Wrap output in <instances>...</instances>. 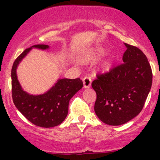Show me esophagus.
<instances>
[{
    "label": "esophagus",
    "instance_id": "obj_1",
    "mask_svg": "<svg viewBox=\"0 0 160 160\" xmlns=\"http://www.w3.org/2000/svg\"><path fill=\"white\" fill-rule=\"evenodd\" d=\"M83 86L85 88H89L91 86V79L90 78V77H84L83 78Z\"/></svg>",
    "mask_w": 160,
    "mask_h": 160
}]
</instances>
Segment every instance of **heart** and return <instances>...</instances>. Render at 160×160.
<instances>
[{
	"label": "heart",
	"mask_w": 160,
	"mask_h": 160,
	"mask_svg": "<svg viewBox=\"0 0 160 160\" xmlns=\"http://www.w3.org/2000/svg\"><path fill=\"white\" fill-rule=\"evenodd\" d=\"M106 52V49H104L102 46H97L94 49L90 50L88 55L83 58V61L85 62H88L90 60H93V59H97L98 58L101 57L102 56H104ZM104 65L108 66V62H106L104 63Z\"/></svg>",
	"instance_id": "b5f03b06"
}]
</instances>
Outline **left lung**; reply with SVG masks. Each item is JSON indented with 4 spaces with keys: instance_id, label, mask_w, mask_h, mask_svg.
Wrapping results in <instances>:
<instances>
[{
    "instance_id": "obj_1",
    "label": "left lung",
    "mask_w": 160,
    "mask_h": 160,
    "mask_svg": "<svg viewBox=\"0 0 160 160\" xmlns=\"http://www.w3.org/2000/svg\"><path fill=\"white\" fill-rule=\"evenodd\" d=\"M125 45L123 63L98 74L91 84L97 93L95 113L107 125H123L138 115L152 87V72L146 55L136 46Z\"/></svg>"
}]
</instances>
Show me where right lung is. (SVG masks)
Instances as JSON below:
<instances>
[{
	"instance_id": "1",
	"label": "right lung",
	"mask_w": 160,
	"mask_h": 160,
	"mask_svg": "<svg viewBox=\"0 0 160 160\" xmlns=\"http://www.w3.org/2000/svg\"><path fill=\"white\" fill-rule=\"evenodd\" d=\"M32 48L46 49L47 45H35L26 49L14 60L11 69L12 99L18 111L35 125L51 128L60 125L68 114L69 101L83 88L80 78L59 79L46 93L30 95L22 90L17 78L16 69L22 59Z\"/></svg>"
}]
</instances>
